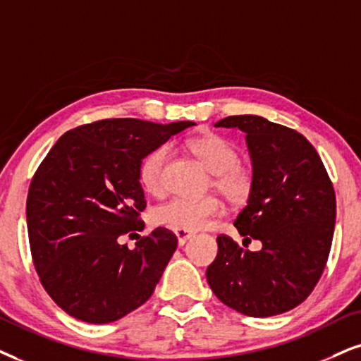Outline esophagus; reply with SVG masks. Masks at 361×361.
Wrapping results in <instances>:
<instances>
[{
    "instance_id": "esophagus-1",
    "label": "esophagus",
    "mask_w": 361,
    "mask_h": 361,
    "mask_svg": "<svg viewBox=\"0 0 361 361\" xmlns=\"http://www.w3.org/2000/svg\"><path fill=\"white\" fill-rule=\"evenodd\" d=\"M175 235H176L178 243L180 245H185L186 241L191 240L195 236L193 231H188V230H175Z\"/></svg>"
}]
</instances>
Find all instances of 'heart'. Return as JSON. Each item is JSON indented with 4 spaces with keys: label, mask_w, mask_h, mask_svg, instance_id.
<instances>
[{
    "label": "heart",
    "mask_w": 361,
    "mask_h": 361,
    "mask_svg": "<svg viewBox=\"0 0 361 361\" xmlns=\"http://www.w3.org/2000/svg\"><path fill=\"white\" fill-rule=\"evenodd\" d=\"M186 148L213 173V186L231 203L241 204L253 190V170L238 159V149L230 140L218 133H203L186 141ZM168 158L166 147L147 153L138 166V180L145 191L159 195L163 191V170ZM223 213L220 198L214 195L202 198L176 196L157 208L154 221L173 230L195 231L207 226L212 218Z\"/></svg>",
    "instance_id": "1"
}]
</instances>
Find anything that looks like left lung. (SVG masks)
<instances>
[{
	"mask_svg": "<svg viewBox=\"0 0 361 361\" xmlns=\"http://www.w3.org/2000/svg\"><path fill=\"white\" fill-rule=\"evenodd\" d=\"M214 126L246 135L255 183L235 226L245 240L262 241V250H243L220 235L208 285L246 317L285 313L308 298L325 270L336 218L331 180L313 145L291 128L257 115L228 116Z\"/></svg>",
	"mask_w": 361,
	"mask_h": 361,
	"instance_id": "obj_1",
	"label": "left lung"
}]
</instances>
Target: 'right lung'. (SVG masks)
<instances>
[{
    "mask_svg": "<svg viewBox=\"0 0 361 361\" xmlns=\"http://www.w3.org/2000/svg\"><path fill=\"white\" fill-rule=\"evenodd\" d=\"M193 125L99 120L66 131L41 161L26 202L30 248L43 288L73 318L116 322L153 295L178 240L159 226L136 248L123 245L145 228L138 166Z\"/></svg>",
    "mask_w": 361,
    "mask_h": 361,
    "instance_id": "1",
    "label": "right lung"
}]
</instances>
